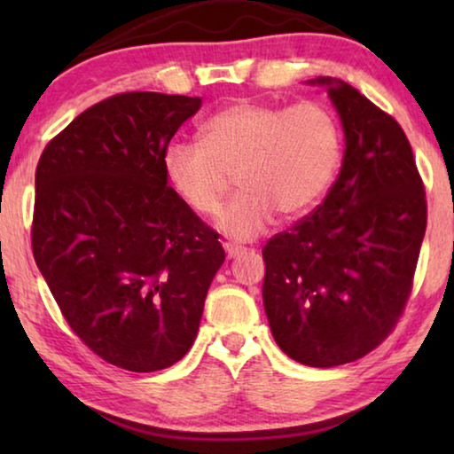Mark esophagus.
<instances>
[{
    "label": "esophagus",
    "mask_w": 454,
    "mask_h": 454,
    "mask_svg": "<svg viewBox=\"0 0 454 454\" xmlns=\"http://www.w3.org/2000/svg\"><path fill=\"white\" fill-rule=\"evenodd\" d=\"M223 247H225V252H227V258H235V256H239V254L246 250L244 246L235 244V241H225V244H223Z\"/></svg>",
    "instance_id": "obj_1"
}]
</instances>
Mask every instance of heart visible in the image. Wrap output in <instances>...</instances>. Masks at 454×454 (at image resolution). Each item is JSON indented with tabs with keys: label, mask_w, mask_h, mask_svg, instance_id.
I'll use <instances>...</instances> for the list:
<instances>
[{
	"label": "heart",
	"mask_w": 454,
	"mask_h": 454,
	"mask_svg": "<svg viewBox=\"0 0 454 454\" xmlns=\"http://www.w3.org/2000/svg\"><path fill=\"white\" fill-rule=\"evenodd\" d=\"M340 128L320 101L289 105L238 101L202 123L200 140H171L163 153L167 182L192 213L215 216L233 173L241 190L221 215L231 238L264 231L277 210L308 213L340 165Z\"/></svg>",
	"instance_id": "obj_1"
}]
</instances>
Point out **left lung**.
<instances>
[{
	"instance_id": "left-lung-1",
	"label": "left lung",
	"mask_w": 454,
	"mask_h": 454,
	"mask_svg": "<svg viewBox=\"0 0 454 454\" xmlns=\"http://www.w3.org/2000/svg\"><path fill=\"white\" fill-rule=\"evenodd\" d=\"M328 86L345 157L322 204L262 247V300L291 359L333 368L374 351L403 316L427 225L405 132L343 80Z\"/></svg>"
}]
</instances>
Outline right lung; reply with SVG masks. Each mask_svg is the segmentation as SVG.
Returning <instances> with one entry per match:
<instances>
[{"instance_id":"1","label":"right lung","mask_w":454,"mask_h":454,"mask_svg":"<svg viewBox=\"0 0 454 454\" xmlns=\"http://www.w3.org/2000/svg\"><path fill=\"white\" fill-rule=\"evenodd\" d=\"M200 98L120 92L47 142L30 241L67 325L128 372H157L194 343L219 233L167 182L163 153Z\"/></svg>"}]
</instances>
